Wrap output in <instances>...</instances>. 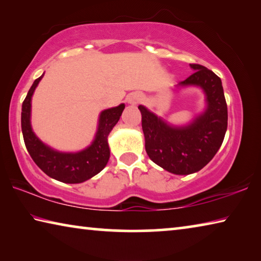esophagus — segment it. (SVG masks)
<instances>
[{"mask_svg": "<svg viewBox=\"0 0 261 261\" xmlns=\"http://www.w3.org/2000/svg\"><path fill=\"white\" fill-rule=\"evenodd\" d=\"M126 100H127V102H129V103H137L141 100V95L139 93H132L129 96H127Z\"/></svg>", "mask_w": 261, "mask_h": 261, "instance_id": "1", "label": "esophagus"}]
</instances>
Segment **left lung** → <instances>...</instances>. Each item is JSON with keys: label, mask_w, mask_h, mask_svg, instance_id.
I'll return each instance as SVG.
<instances>
[{"label": "left lung", "mask_w": 261, "mask_h": 261, "mask_svg": "<svg viewBox=\"0 0 261 261\" xmlns=\"http://www.w3.org/2000/svg\"><path fill=\"white\" fill-rule=\"evenodd\" d=\"M194 72L176 87H199L206 108L185 125H174L139 106L145 148L149 159L175 175L202 169L222 145L228 125V109L221 79L200 64H190Z\"/></svg>", "instance_id": "left-lung-1"}]
</instances>
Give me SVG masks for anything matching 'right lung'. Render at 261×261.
Listing matches in <instances>:
<instances>
[{
  "label": "right lung",
  "instance_id": "right-lung-1",
  "mask_svg": "<svg viewBox=\"0 0 261 261\" xmlns=\"http://www.w3.org/2000/svg\"><path fill=\"white\" fill-rule=\"evenodd\" d=\"M35 79L21 106V131L31 158L49 177L63 183H83L99 174L108 163L110 149L108 136L120 120L124 103L105 109L100 113L98 129L90 146L79 152H60L48 146L38 138L31 125L32 95L43 77Z\"/></svg>",
  "mask_w": 261,
  "mask_h": 261
}]
</instances>
